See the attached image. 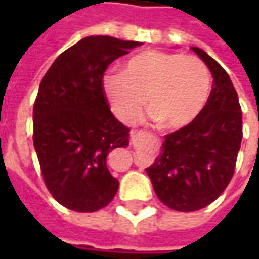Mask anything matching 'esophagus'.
Wrapping results in <instances>:
<instances>
[{
  "mask_svg": "<svg viewBox=\"0 0 259 259\" xmlns=\"http://www.w3.org/2000/svg\"><path fill=\"white\" fill-rule=\"evenodd\" d=\"M135 138V133H131V141H134Z\"/></svg>",
  "mask_w": 259,
  "mask_h": 259,
  "instance_id": "34e87169",
  "label": "esophagus"
}]
</instances>
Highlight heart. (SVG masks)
<instances>
[{
  "mask_svg": "<svg viewBox=\"0 0 259 259\" xmlns=\"http://www.w3.org/2000/svg\"><path fill=\"white\" fill-rule=\"evenodd\" d=\"M102 88L121 121H135L145 99L151 118L161 128L180 130L202 114L210 92V75L194 56L148 50L131 57L122 72H106Z\"/></svg>",
  "mask_w": 259,
  "mask_h": 259,
  "instance_id": "obj_1",
  "label": "heart"
}]
</instances>
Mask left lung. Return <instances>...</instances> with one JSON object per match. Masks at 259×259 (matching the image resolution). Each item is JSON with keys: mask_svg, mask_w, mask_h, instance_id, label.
Returning <instances> with one entry per match:
<instances>
[{"mask_svg": "<svg viewBox=\"0 0 259 259\" xmlns=\"http://www.w3.org/2000/svg\"><path fill=\"white\" fill-rule=\"evenodd\" d=\"M213 76V88L193 122L164 137L148 174L157 197L170 209L194 212L216 200L234 176L242 140L238 94L225 69L192 47Z\"/></svg>", "mask_w": 259, "mask_h": 259, "instance_id": "1", "label": "left lung"}]
</instances>
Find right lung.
I'll list each match as a JSON object with an SVG mask.
<instances>
[{"mask_svg":"<svg viewBox=\"0 0 259 259\" xmlns=\"http://www.w3.org/2000/svg\"><path fill=\"white\" fill-rule=\"evenodd\" d=\"M140 41L89 35L59 56L43 77L33 109V141L49 192L62 206L89 213L115 197L109 153L130 130L115 118L102 88L106 67Z\"/></svg>","mask_w":259,"mask_h":259,"instance_id":"add662e5","label":"right lung"}]
</instances>
